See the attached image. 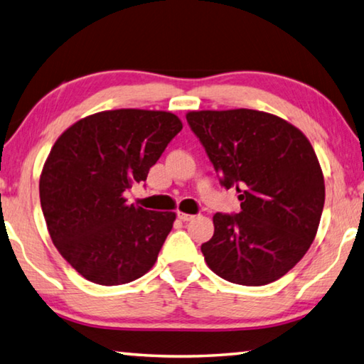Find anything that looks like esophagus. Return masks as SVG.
I'll return each mask as SVG.
<instances>
[{
    "label": "esophagus",
    "mask_w": 364,
    "mask_h": 364,
    "mask_svg": "<svg viewBox=\"0 0 364 364\" xmlns=\"http://www.w3.org/2000/svg\"><path fill=\"white\" fill-rule=\"evenodd\" d=\"M178 218L181 221H191L194 218V215H189V213H184V212H178Z\"/></svg>",
    "instance_id": "1"
}]
</instances>
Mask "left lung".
Masks as SVG:
<instances>
[{
	"mask_svg": "<svg viewBox=\"0 0 364 364\" xmlns=\"http://www.w3.org/2000/svg\"><path fill=\"white\" fill-rule=\"evenodd\" d=\"M239 213H215L200 245L215 274L234 284H269L297 264L316 236L324 178L310 141L260 110H199L186 115Z\"/></svg>",
	"mask_w": 364,
	"mask_h": 364,
	"instance_id": "8db88e82",
	"label": "left lung"
}]
</instances>
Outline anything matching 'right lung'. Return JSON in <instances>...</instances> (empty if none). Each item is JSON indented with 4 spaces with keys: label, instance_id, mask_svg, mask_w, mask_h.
Returning <instances> with one entry per match:
<instances>
[{
    "label": "right lung",
    "instance_id": "add662e5",
    "mask_svg": "<svg viewBox=\"0 0 364 364\" xmlns=\"http://www.w3.org/2000/svg\"><path fill=\"white\" fill-rule=\"evenodd\" d=\"M175 114L106 110L73 123L40 176V202L54 245L85 279L101 286L141 278L173 228V212L127 204L125 191L181 132Z\"/></svg>",
    "mask_w": 364,
    "mask_h": 364
}]
</instances>
